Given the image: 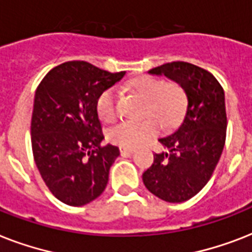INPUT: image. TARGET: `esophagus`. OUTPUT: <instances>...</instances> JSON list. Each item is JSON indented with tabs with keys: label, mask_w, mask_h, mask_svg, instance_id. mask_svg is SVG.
<instances>
[{
	"label": "esophagus",
	"mask_w": 252,
	"mask_h": 252,
	"mask_svg": "<svg viewBox=\"0 0 252 252\" xmlns=\"http://www.w3.org/2000/svg\"><path fill=\"white\" fill-rule=\"evenodd\" d=\"M134 150L129 149V148H124V146H120V153L122 156H129V154H133Z\"/></svg>",
	"instance_id": "obj_1"
}]
</instances>
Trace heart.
<instances>
[{
  "mask_svg": "<svg viewBox=\"0 0 252 252\" xmlns=\"http://www.w3.org/2000/svg\"><path fill=\"white\" fill-rule=\"evenodd\" d=\"M129 90L146 102L145 118L140 123H123L110 130L108 140L112 144L134 149L156 137L159 126L172 128L183 118L187 108V95L178 84H165V81L150 76H141L129 82ZM99 119L112 124L118 119V107L114 90H104L96 99Z\"/></svg>",
  "mask_w": 252,
  "mask_h": 252,
  "instance_id": "1",
  "label": "heart"
}]
</instances>
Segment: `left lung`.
<instances>
[{"mask_svg": "<svg viewBox=\"0 0 252 252\" xmlns=\"http://www.w3.org/2000/svg\"><path fill=\"white\" fill-rule=\"evenodd\" d=\"M149 73L183 87L187 110L182 124L158 140L168 152L154 154L142 180L159 199L183 203L203 189L219 163L226 138L225 94L213 74L189 63H167Z\"/></svg>", "mask_w": 252, "mask_h": 252, "instance_id": "1", "label": "left lung"}]
</instances>
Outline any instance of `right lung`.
Instances as JSON below:
<instances>
[{
	"label": "right lung",
	"instance_id": "add662e5",
	"mask_svg": "<svg viewBox=\"0 0 252 252\" xmlns=\"http://www.w3.org/2000/svg\"><path fill=\"white\" fill-rule=\"evenodd\" d=\"M86 61H68L47 73L37 86L31 119L33 159L53 196L81 207L100 196L118 146L103 141L96 99L122 80Z\"/></svg>",
	"mask_w": 252,
	"mask_h": 252
}]
</instances>
